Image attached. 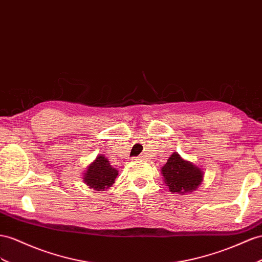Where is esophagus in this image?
I'll use <instances>...</instances> for the list:
<instances>
[{
    "label": "esophagus",
    "mask_w": 262,
    "mask_h": 262,
    "mask_svg": "<svg viewBox=\"0 0 262 262\" xmlns=\"http://www.w3.org/2000/svg\"><path fill=\"white\" fill-rule=\"evenodd\" d=\"M138 158H139V159H145V156H139Z\"/></svg>",
    "instance_id": "34e87169"
}]
</instances>
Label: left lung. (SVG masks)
<instances>
[{
    "label": "left lung",
    "instance_id": "1",
    "mask_svg": "<svg viewBox=\"0 0 262 262\" xmlns=\"http://www.w3.org/2000/svg\"><path fill=\"white\" fill-rule=\"evenodd\" d=\"M162 173L170 192L178 195L196 190L204 177L199 167L183 159L178 152L171 154L162 168Z\"/></svg>",
    "mask_w": 262,
    "mask_h": 262
}]
</instances>
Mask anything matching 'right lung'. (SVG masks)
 Listing matches in <instances>:
<instances>
[{
  "label": "right lung",
  "instance_id": "obj_1",
  "mask_svg": "<svg viewBox=\"0 0 262 262\" xmlns=\"http://www.w3.org/2000/svg\"><path fill=\"white\" fill-rule=\"evenodd\" d=\"M117 175V169L111 166L108 159L105 158L104 155H99L87 167L83 179L90 188L104 191L114 184Z\"/></svg>",
  "mask_w": 262,
  "mask_h": 262
}]
</instances>
